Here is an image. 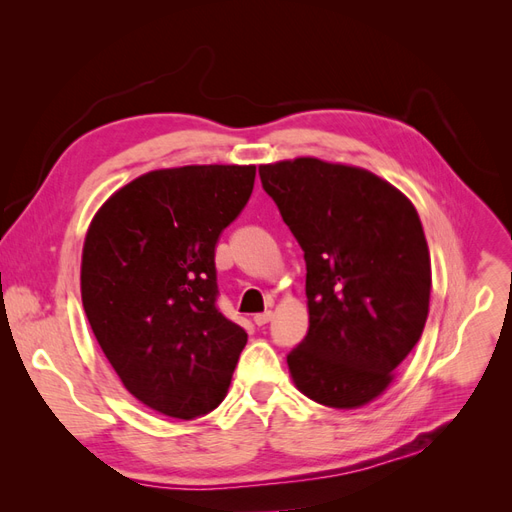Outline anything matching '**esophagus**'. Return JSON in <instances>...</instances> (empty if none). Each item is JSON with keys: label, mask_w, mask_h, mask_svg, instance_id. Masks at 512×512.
I'll return each mask as SVG.
<instances>
[{"label": "esophagus", "mask_w": 512, "mask_h": 512, "mask_svg": "<svg viewBox=\"0 0 512 512\" xmlns=\"http://www.w3.org/2000/svg\"><path fill=\"white\" fill-rule=\"evenodd\" d=\"M271 318H273L271 312H262V314H256V316H254V322L258 324V327H265L267 322H271Z\"/></svg>", "instance_id": "1"}]
</instances>
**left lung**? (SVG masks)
Masks as SVG:
<instances>
[{"mask_svg":"<svg viewBox=\"0 0 512 512\" xmlns=\"http://www.w3.org/2000/svg\"><path fill=\"white\" fill-rule=\"evenodd\" d=\"M265 192L305 252L309 329L288 354L297 389L354 410L380 397L423 335L431 258L410 198L365 168L260 164Z\"/></svg>","mask_w":512,"mask_h":512,"instance_id":"left-lung-1","label":"left lung"}]
</instances>
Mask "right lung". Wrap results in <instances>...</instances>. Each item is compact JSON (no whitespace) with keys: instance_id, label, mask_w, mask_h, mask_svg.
Instances as JSON below:
<instances>
[{"instance_id":"1","label":"right lung","mask_w":512,"mask_h":512,"mask_svg":"<svg viewBox=\"0 0 512 512\" xmlns=\"http://www.w3.org/2000/svg\"><path fill=\"white\" fill-rule=\"evenodd\" d=\"M256 166L158 168L96 211L81 297L108 363L141 404L190 421L218 408L247 333L215 307V245L254 190Z\"/></svg>"}]
</instances>
